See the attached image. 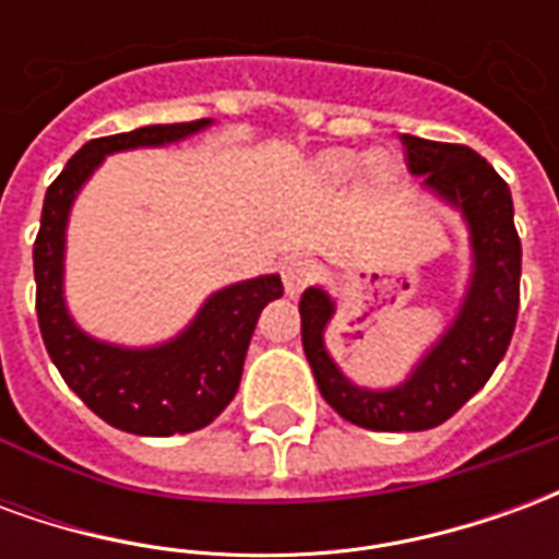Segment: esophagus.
I'll list each match as a JSON object with an SVG mask.
<instances>
[{
	"mask_svg": "<svg viewBox=\"0 0 559 559\" xmlns=\"http://www.w3.org/2000/svg\"><path fill=\"white\" fill-rule=\"evenodd\" d=\"M314 263L311 260H305V257H287L284 263H281V278H284V290L296 296V293H302L311 278H314Z\"/></svg>",
	"mask_w": 559,
	"mask_h": 559,
	"instance_id": "1",
	"label": "esophagus"
}]
</instances>
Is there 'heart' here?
<instances>
[{
	"mask_svg": "<svg viewBox=\"0 0 559 559\" xmlns=\"http://www.w3.org/2000/svg\"><path fill=\"white\" fill-rule=\"evenodd\" d=\"M323 170H326L332 179H347V176L356 170V155H350V152H332V155L323 158ZM368 173H371V176H383V173H386V160L371 158L368 160Z\"/></svg>",
	"mask_w": 559,
	"mask_h": 559,
	"instance_id": "heart-1",
	"label": "heart"
}]
</instances>
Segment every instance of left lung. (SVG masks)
<instances>
[{
    "mask_svg": "<svg viewBox=\"0 0 559 559\" xmlns=\"http://www.w3.org/2000/svg\"><path fill=\"white\" fill-rule=\"evenodd\" d=\"M411 173L464 212L473 242V281L461 314L411 380L389 392L353 386L323 344L335 305L320 287L299 302L302 347L320 395L332 411L371 431H428L455 416L479 392L506 356L521 302V239L512 191L479 152L461 143H437L401 134Z\"/></svg>",
    "mask_w": 559,
    "mask_h": 559,
    "instance_id": "left-lung-1",
    "label": "left lung"
}]
</instances>
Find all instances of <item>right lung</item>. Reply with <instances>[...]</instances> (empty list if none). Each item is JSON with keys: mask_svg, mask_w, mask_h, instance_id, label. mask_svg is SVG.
I'll use <instances>...</instances> for the list:
<instances>
[{"mask_svg": "<svg viewBox=\"0 0 559 559\" xmlns=\"http://www.w3.org/2000/svg\"><path fill=\"white\" fill-rule=\"evenodd\" d=\"M206 126L209 119H197L90 140L47 188L41 230L32 248L38 329L59 374L95 416L140 437L200 431L218 419L239 389L260 311L272 299H281L284 287L278 275L233 284L215 293L194 323L170 344L152 350L110 347L83 335L66 311L62 251L68 209L104 155L134 146H164Z\"/></svg>", "mask_w": 559, "mask_h": 559, "instance_id": "1", "label": "right lung"}]
</instances>
